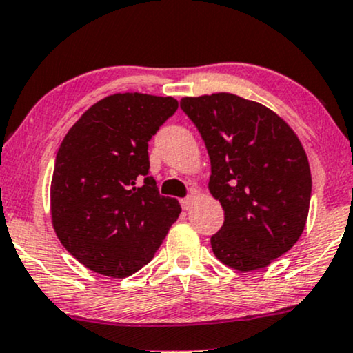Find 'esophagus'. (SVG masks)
Segmentation results:
<instances>
[{
    "instance_id": "esophagus-1",
    "label": "esophagus",
    "mask_w": 353,
    "mask_h": 353,
    "mask_svg": "<svg viewBox=\"0 0 353 353\" xmlns=\"http://www.w3.org/2000/svg\"><path fill=\"white\" fill-rule=\"evenodd\" d=\"M194 201H196V196H194V192H192V193L188 194V196L181 200V208H183V210H190V208H192V206H193Z\"/></svg>"
}]
</instances>
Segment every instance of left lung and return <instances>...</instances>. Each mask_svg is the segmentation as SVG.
Segmentation results:
<instances>
[{
	"mask_svg": "<svg viewBox=\"0 0 353 353\" xmlns=\"http://www.w3.org/2000/svg\"><path fill=\"white\" fill-rule=\"evenodd\" d=\"M180 107L206 145L210 192L225 210L214 256L238 271L266 268L307 219L312 178L299 139L268 107L234 94L185 97Z\"/></svg>",
	"mask_w": 353,
	"mask_h": 353,
	"instance_id": "obj_1",
	"label": "left lung"
}]
</instances>
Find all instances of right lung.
<instances>
[{
    "instance_id": "add662e5",
    "label": "right lung",
    "mask_w": 353,
    "mask_h": 353,
    "mask_svg": "<svg viewBox=\"0 0 353 353\" xmlns=\"http://www.w3.org/2000/svg\"><path fill=\"white\" fill-rule=\"evenodd\" d=\"M173 97L114 94L70 127L54 163L52 226L90 271L127 277L148 264L178 219L150 176L148 142L175 114Z\"/></svg>"
}]
</instances>
